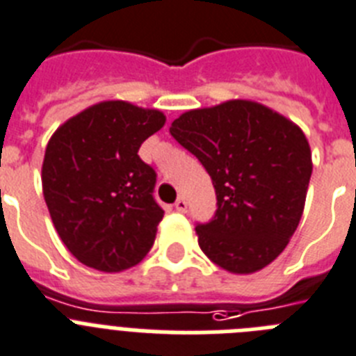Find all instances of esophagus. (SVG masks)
<instances>
[{"instance_id": "esophagus-1", "label": "esophagus", "mask_w": 356, "mask_h": 356, "mask_svg": "<svg viewBox=\"0 0 356 356\" xmlns=\"http://www.w3.org/2000/svg\"><path fill=\"white\" fill-rule=\"evenodd\" d=\"M175 209H177L179 213H186L188 202H186V199H184V197H179V199L175 200Z\"/></svg>"}]
</instances>
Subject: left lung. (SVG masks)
Here are the masks:
<instances>
[{
	"instance_id": "obj_1",
	"label": "left lung",
	"mask_w": 356,
	"mask_h": 356,
	"mask_svg": "<svg viewBox=\"0 0 356 356\" xmlns=\"http://www.w3.org/2000/svg\"><path fill=\"white\" fill-rule=\"evenodd\" d=\"M170 134L211 177L216 211L197 224L199 245L234 274L267 267L301 220L312 177L302 131L265 105L231 100L179 116Z\"/></svg>"
}]
</instances>
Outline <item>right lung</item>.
<instances>
[{
  "instance_id": "obj_1",
  "label": "right lung",
  "mask_w": 356,
  "mask_h": 356,
  "mask_svg": "<svg viewBox=\"0 0 356 356\" xmlns=\"http://www.w3.org/2000/svg\"><path fill=\"white\" fill-rule=\"evenodd\" d=\"M165 120L156 109L102 102L51 136L42 193L58 236L80 264L120 272L154 245L165 211L154 199L156 170L138 150Z\"/></svg>"
}]
</instances>
